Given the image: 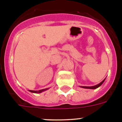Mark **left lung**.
I'll list each match as a JSON object with an SVG mask.
<instances>
[{
	"label": "left lung",
	"mask_w": 122,
	"mask_h": 122,
	"mask_svg": "<svg viewBox=\"0 0 122 122\" xmlns=\"http://www.w3.org/2000/svg\"><path fill=\"white\" fill-rule=\"evenodd\" d=\"M105 80V79H104ZM104 80H103V81L101 82H100L99 84H97L96 85V86H91V87H87V86H81L82 88H84V89H97V88H98V87H100V86H101V84H103V82H104Z\"/></svg>",
	"instance_id": "1"
}]
</instances>
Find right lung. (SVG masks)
<instances>
[{"mask_svg":"<svg viewBox=\"0 0 122 122\" xmlns=\"http://www.w3.org/2000/svg\"><path fill=\"white\" fill-rule=\"evenodd\" d=\"M48 89H42V90H36V91H35V90H29V91L30 92H32V93H41V92H42L43 91H45V90H48Z\"/></svg>","mask_w":122,"mask_h":122,"instance_id":"obj_1","label":"right lung"}]
</instances>
